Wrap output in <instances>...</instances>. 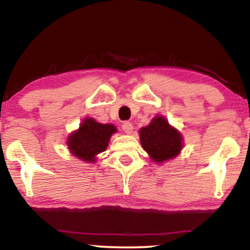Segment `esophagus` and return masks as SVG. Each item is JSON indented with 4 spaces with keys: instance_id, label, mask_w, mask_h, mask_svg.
<instances>
[{
    "instance_id": "1",
    "label": "esophagus",
    "mask_w": 250,
    "mask_h": 250,
    "mask_svg": "<svg viewBox=\"0 0 250 250\" xmlns=\"http://www.w3.org/2000/svg\"><path fill=\"white\" fill-rule=\"evenodd\" d=\"M122 128L125 133L130 134V133H132V130H133V125H132L130 122H125V123H123Z\"/></svg>"
}]
</instances>
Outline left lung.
<instances>
[{
	"mask_svg": "<svg viewBox=\"0 0 250 250\" xmlns=\"http://www.w3.org/2000/svg\"><path fill=\"white\" fill-rule=\"evenodd\" d=\"M140 141L153 161L161 163L175 158L182 149V137L163 117H156L140 130Z\"/></svg>",
	"mask_w": 250,
	"mask_h": 250,
	"instance_id": "left-lung-1",
	"label": "left lung"
}]
</instances>
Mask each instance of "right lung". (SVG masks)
I'll return each instance as SVG.
<instances>
[{"label": "right lung", "instance_id": "add662e5", "mask_svg": "<svg viewBox=\"0 0 250 250\" xmlns=\"http://www.w3.org/2000/svg\"><path fill=\"white\" fill-rule=\"evenodd\" d=\"M117 130L113 125L100 124L88 118L68 138V148L82 161L94 162L97 154L106 149L111 135Z\"/></svg>", "mask_w": 250, "mask_h": 250}]
</instances>
